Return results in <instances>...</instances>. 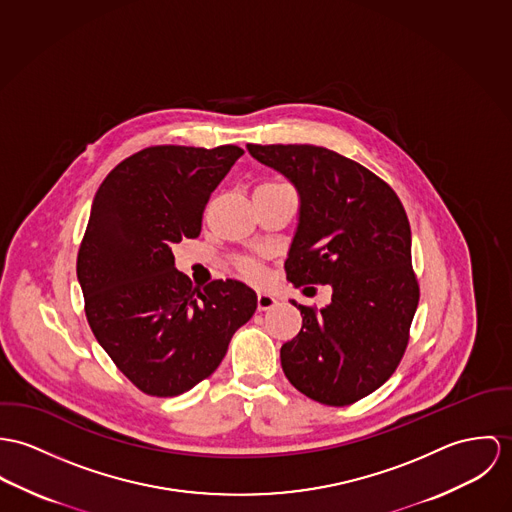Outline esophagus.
<instances>
[{"mask_svg":"<svg viewBox=\"0 0 512 512\" xmlns=\"http://www.w3.org/2000/svg\"><path fill=\"white\" fill-rule=\"evenodd\" d=\"M277 304H279V300H277L275 294H271V292H259V294H257V308H259L261 312L271 310V308H275Z\"/></svg>","mask_w":512,"mask_h":512,"instance_id":"1","label":"esophagus"}]
</instances>
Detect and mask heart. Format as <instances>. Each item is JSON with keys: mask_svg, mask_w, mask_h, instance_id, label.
<instances>
[{"mask_svg": "<svg viewBox=\"0 0 512 512\" xmlns=\"http://www.w3.org/2000/svg\"><path fill=\"white\" fill-rule=\"evenodd\" d=\"M237 269H239V273H241L245 279H249V281H253V283H259V281H263V277H265L263 265H261L259 261H255V259H241L239 265H237Z\"/></svg>", "mask_w": 512, "mask_h": 512, "instance_id": "1", "label": "heart"}]
</instances>
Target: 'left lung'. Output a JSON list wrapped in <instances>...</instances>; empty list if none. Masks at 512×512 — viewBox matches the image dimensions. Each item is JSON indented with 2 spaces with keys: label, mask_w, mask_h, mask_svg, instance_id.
I'll return each instance as SVG.
<instances>
[{
  "label": "left lung",
  "mask_w": 512,
  "mask_h": 512,
  "mask_svg": "<svg viewBox=\"0 0 512 512\" xmlns=\"http://www.w3.org/2000/svg\"><path fill=\"white\" fill-rule=\"evenodd\" d=\"M247 151L300 196L286 279L332 286L320 310L292 300L302 328L281 347L284 375L322 404L357 402L395 373L408 345L420 288L406 212L385 180L326 147L249 143Z\"/></svg>",
  "instance_id": "1"
}]
</instances>
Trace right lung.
I'll return each instance as SVG.
<instances>
[{"instance_id": "obj_1", "label": "right lung", "mask_w": 512, "mask_h": 512, "mask_svg": "<svg viewBox=\"0 0 512 512\" xmlns=\"http://www.w3.org/2000/svg\"><path fill=\"white\" fill-rule=\"evenodd\" d=\"M241 155L235 145L147 147L121 161L94 196L76 261L86 318L145 395L176 397L210 377L257 310L247 284L194 286L176 271L171 249L200 235L210 194Z\"/></svg>"}]
</instances>
